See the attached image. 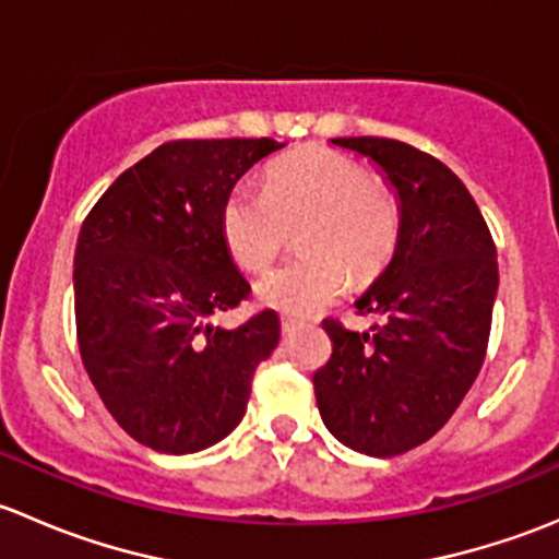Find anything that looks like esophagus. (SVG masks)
I'll use <instances>...</instances> for the list:
<instances>
[{"instance_id": "34e87169", "label": "esophagus", "mask_w": 559, "mask_h": 559, "mask_svg": "<svg viewBox=\"0 0 559 559\" xmlns=\"http://www.w3.org/2000/svg\"><path fill=\"white\" fill-rule=\"evenodd\" d=\"M297 324H300V321H297L295 316H281V332H284V335L295 332Z\"/></svg>"}]
</instances>
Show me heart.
<instances>
[{
	"label": "heart",
	"mask_w": 559,
	"mask_h": 559,
	"mask_svg": "<svg viewBox=\"0 0 559 559\" xmlns=\"http://www.w3.org/2000/svg\"><path fill=\"white\" fill-rule=\"evenodd\" d=\"M218 227L235 262L248 273L267 267L300 227L302 257L257 281V297L278 311L308 316L335 302L354 278H373L400 235L397 197L359 162L330 148H308L273 162L264 189L227 191Z\"/></svg>",
	"instance_id": "b5f03b06"
}]
</instances>
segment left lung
Listing matches in <instances>:
<instances>
[{"instance_id": "left-lung-1", "label": "left lung", "mask_w": 559, "mask_h": 559, "mask_svg": "<svg viewBox=\"0 0 559 559\" xmlns=\"http://www.w3.org/2000/svg\"><path fill=\"white\" fill-rule=\"evenodd\" d=\"M368 156L397 194L392 262L354 306L373 332L324 319L330 362L313 373L326 430L370 456L430 441L476 381L498 295V251L481 211L443 162L386 138H335Z\"/></svg>"}]
</instances>
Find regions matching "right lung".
Segmentation results:
<instances>
[{"label": "right lung", "mask_w": 559, "mask_h": 559, "mask_svg": "<svg viewBox=\"0 0 559 559\" xmlns=\"http://www.w3.org/2000/svg\"><path fill=\"white\" fill-rule=\"evenodd\" d=\"M270 138L173 140L112 180L75 248L83 368L112 419L143 447L191 454L240 425L253 370L278 346V313L207 319L246 300L218 213L273 151Z\"/></svg>", "instance_id": "right-lung-1"}]
</instances>
